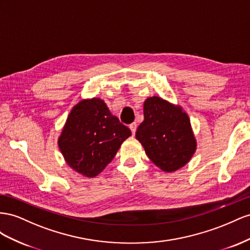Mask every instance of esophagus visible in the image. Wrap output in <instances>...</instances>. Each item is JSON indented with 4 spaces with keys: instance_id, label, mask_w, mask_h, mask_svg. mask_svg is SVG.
Listing matches in <instances>:
<instances>
[{
    "instance_id": "34e87169",
    "label": "esophagus",
    "mask_w": 250,
    "mask_h": 250,
    "mask_svg": "<svg viewBox=\"0 0 250 250\" xmlns=\"http://www.w3.org/2000/svg\"><path fill=\"white\" fill-rule=\"evenodd\" d=\"M136 129H137V124L136 123H133L130 125V130L132 131V134L135 135V133H136Z\"/></svg>"
}]
</instances>
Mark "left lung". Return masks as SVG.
<instances>
[{
    "label": "left lung",
    "mask_w": 250,
    "mask_h": 250,
    "mask_svg": "<svg viewBox=\"0 0 250 250\" xmlns=\"http://www.w3.org/2000/svg\"><path fill=\"white\" fill-rule=\"evenodd\" d=\"M144 115L136 139L149 160L166 173L176 172L188 163L196 152L197 140L182 106L159 96L148 97L144 104Z\"/></svg>",
    "instance_id": "obj_1"
}]
</instances>
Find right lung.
<instances>
[{"label":"right lung","mask_w":250,"mask_h":250,"mask_svg":"<svg viewBox=\"0 0 250 250\" xmlns=\"http://www.w3.org/2000/svg\"><path fill=\"white\" fill-rule=\"evenodd\" d=\"M131 135V130L112 115L103 99L93 97L82 99L70 111L58 145L71 168L93 178L113 160Z\"/></svg>","instance_id":"add662e5"}]
</instances>
